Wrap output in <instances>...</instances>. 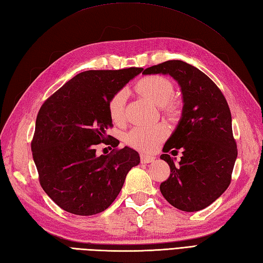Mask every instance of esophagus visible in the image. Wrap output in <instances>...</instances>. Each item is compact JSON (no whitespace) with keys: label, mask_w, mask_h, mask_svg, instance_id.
<instances>
[{"label":"esophagus","mask_w":263,"mask_h":263,"mask_svg":"<svg viewBox=\"0 0 263 263\" xmlns=\"http://www.w3.org/2000/svg\"><path fill=\"white\" fill-rule=\"evenodd\" d=\"M140 160H141V163H150V162H154L156 160V158L152 157V156L141 155V156H140Z\"/></svg>","instance_id":"obj_1"}]
</instances>
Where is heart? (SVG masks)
<instances>
[{"label": "heart", "instance_id": "heart-1", "mask_svg": "<svg viewBox=\"0 0 263 263\" xmlns=\"http://www.w3.org/2000/svg\"><path fill=\"white\" fill-rule=\"evenodd\" d=\"M136 90L144 99L158 106H163L167 114H175L177 104L172 101L174 95V84L168 78L162 76H146L136 84ZM127 100L126 89L122 88L109 97L107 102V111L109 118L114 123H121L124 120L125 104ZM167 136L164 125L136 126L126 134L125 142L132 148L140 151L150 152L158 148L162 140Z\"/></svg>", "mask_w": 263, "mask_h": 263}]
</instances>
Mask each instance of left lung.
<instances>
[{"label": "left lung", "instance_id": "obj_1", "mask_svg": "<svg viewBox=\"0 0 263 263\" xmlns=\"http://www.w3.org/2000/svg\"><path fill=\"white\" fill-rule=\"evenodd\" d=\"M142 74L170 75L184 100L181 119L163 146V152L182 149L180 161L160 156L170 167L160 185L162 196L180 211L204 210L227 191L237 157L229 104L209 76L181 60L151 66Z\"/></svg>", "mask_w": 263, "mask_h": 263}]
</instances>
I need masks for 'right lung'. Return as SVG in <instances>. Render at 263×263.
<instances>
[{
    "instance_id": "1",
    "label": "right lung",
    "mask_w": 263,
    "mask_h": 263,
    "mask_svg": "<svg viewBox=\"0 0 263 263\" xmlns=\"http://www.w3.org/2000/svg\"><path fill=\"white\" fill-rule=\"evenodd\" d=\"M142 68L87 70L48 97L35 120L32 157L42 189L60 209L89 216L105 211L118 197L125 177L140 162L129 146L96 156L112 127L107 102Z\"/></svg>"
}]
</instances>
